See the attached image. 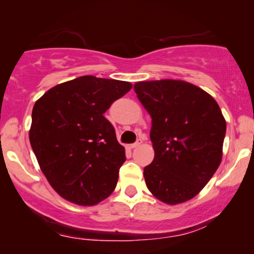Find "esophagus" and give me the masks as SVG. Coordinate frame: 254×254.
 Listing matches in <instances>:
<instances>
[{"label":"esophagus","instance_id":"34e87169","mask_svg":"<svg viewBox=\"0 0 254 254\" xmlns=\"http://www.w3.org/2000/svg\"><path fill=\"white\" fill-rule=\"evenodd\" d=\"M142 143V138H138V140L135 142V143H133V144H130L129 145V148L130 149H133V148H136V147H138V145H140Z\"/></svg>","mask_w":254,"mask_h":254}]
</instances>
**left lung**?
Instances as JSON below:
<instances>
[{
	"mask_svg": "<svg viewBox=\"0 0 254 254\" xmlns=\"http://www.w3.org/2000/svg\"><path fill=\"white\" fill-rule=\"evenodd\" d=\"M134 90L151 117L155 157L143 170L148 190L168 204L185 202L221 164L227 124L220 106L199 86L179 79L137 82Z\"/></svg>",
	"mask_w": 254,
	"mask_h": 254,
	"instance_id": "left-lung-1",
	"label": "left lung"
}]
</instances>
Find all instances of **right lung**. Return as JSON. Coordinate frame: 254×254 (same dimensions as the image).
<instances>
[{"label": "right lung", "instance_id": "1", "mask_svg": "<svg viewBox=\"0 0 254 254\" xmlns=\"http://www.w3.org/2000/svg\"><path fill=\"white\" fill-rule=\"evenodd\" d=\"M131 86L81 76L53 86L34 104L31 147L48 183L64 199L93 206L116 189L126 155L104 113Z\"/></svg>", "mask_w": 254, "mask_h": 254}]
</instances>
